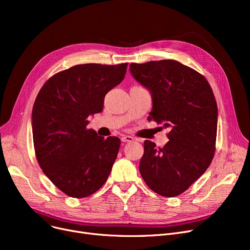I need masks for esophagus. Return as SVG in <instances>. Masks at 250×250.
<instances>
[{"instance_id":"34e87169","label":"esophagus","mask_w":250,"mask_h":250,"mask_svg":"<svg viewBox=\"0 0 250 250\" xmlns=\"http://www.w3.org/2000/svg\"><path fill=\"white\" fill-rule=\"evenodd\" d=\"M121 140H122V142H133V141H134V138H133L132 136L124 135V136H122Z\"/></svg>"}]
</instances>
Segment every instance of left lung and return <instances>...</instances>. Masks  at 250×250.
Returning <instances> with one entry per match:
<instances>
[{"instance_id":"left-lung-1","label":"left lung","mask_w":250,"mask_h":250,"mask_svg":"<svg viewBox=\"0 0 250 250\" xmlns=\"http://www.w3.org/2000/svg\"><path fill=\"white\" fill-rule=\"evenodd\" d=\"M129 70L152 95L149 118L170 128L163 148L144 143L140 173L156 193L179 195L214 157L218 107L213 90L203 75L173 60L130 63Z\"/></svg>"}]
</instances>
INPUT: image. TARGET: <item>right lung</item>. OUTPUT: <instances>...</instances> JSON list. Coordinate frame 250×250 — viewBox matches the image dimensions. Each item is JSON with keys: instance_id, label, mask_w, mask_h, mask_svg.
Wrapping results in <instances>:
<instances>
[{"instance_id": "obj_1", "label": "right lung", "mask_w": 250, "mask_h": 250, "mask_svg": "<svg viewBox=\"0 0 250 250\" xmlns=\"http://www.w3.org/2000/svg\"><path fill=\"white\" fill-rule=\"evenodd\" d=\"M127 63H84L45 82L32 109L37 162L43 173L72 198H86L107 180L121 140L87 128L89 115L103 109L104 97L125 76Z\"/></svg>"}]
</instances>
